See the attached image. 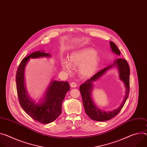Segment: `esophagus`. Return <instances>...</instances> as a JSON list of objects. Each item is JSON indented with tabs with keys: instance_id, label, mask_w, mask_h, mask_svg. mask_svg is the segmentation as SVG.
<instances>
[{
	"instance_id": "esophagus-1",
	"label": "esophagus",
	"mask_w": 147,
	"mask_h": 147,
	"mask_svg": "<svg viewBox=\"0 0 147 147\" xmlns=\"http://www.w3.org/2000/svg\"><path fill=\"white\" fill-rule=\"evenodd\" d=\"M70 86H71V87H73V88H75V87H77V84H76V83H74V82L71 83H70Z\"/></svg>"
}]
</instances>
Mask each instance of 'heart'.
<instances>
[{
	"instance_id": "b5f03b06",
	"label": "heart",
	"mask_w": 147,
	"mask_h": 147,
	"mask_svg": "<svg viewBox=\"0 0 147 147\" xmlns=\"http://www.w3.org/2000/svg\"><path fill=\"white\" fill-rule=\"evenodd\" d=\"M101 58L92 48L87 47L72 51L69 56V61L65 59L61 61L63 69L70 73L72 66L79 67V74L83 78L94 76L98 69Z\"/></svg>"
}]
</instances>
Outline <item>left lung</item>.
Returning <instances> with one entry per match:
<instances>
[{
    "mask_svg": "<svg viewBox=\"0 0 147 147\" xmlns=\"http://www.w3.org/2000/svg\"><path fill=\"white\" fill-rule=\"evenodd\" d=\"M110 48L113 53L117 56H120L121 52L113 42H110ZM115 68L118 71L119 78L125 84L126 88V94L122 104L117 109L112 111H105L100 109L95 105L92 98V91L94 83L100 78L108 71ZM129 67L127 61L123 59H117L111 64L106 68L98 72L90 79L88 80L84 84L80 86V91L83 99V104L86 113L92 120L97 121H107L115 117L121 110L126 100L128 98L129 92Z\"/></svg>",
    "mask_w": 147,
    "mask_h": 147,
    "instance_id": "1",
    "label": "left lung"
}]
</instances>
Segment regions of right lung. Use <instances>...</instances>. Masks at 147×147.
Here are the masks:
<instances>
[{
  "instance_id": "add662e5",
  "label": "right lung",
  "mask_w": 147,
  "mask_h": 147,
  "mask_svg": "<svg viewBox=\"0 0 147 147\" xmlns=\"http://www.w3.org/2000/svg\"><path fill=\"white\" fill-rule=\"evenodd\" d=\"M51 58L50 53L44 50L32 53L21 61L16 76V88L22 108L30 117L43 124H49L61 114L63 101L70 87L67 82L51 81L45 91L43 97L38 101L33 99L28 94L25 85L24 70L30 59Z\"/></svg>"
}]
</instances>
